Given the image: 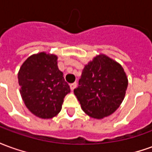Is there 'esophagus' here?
Returning a JSON list of instances; mask_svg holds the SVG:
<instances>
[{"mask_svg": "<svg viewBox=\"0 0 152 152\" xmlns=\"http://www.w3.org/2000/svg\"><path fill=\"white\" fill-rule=\"evenodd\" d=\"M76 86H77V83L76 82H74L72 84H71L70 85V88H71V90H74V89L76 88Z\"/></svg>", "mask_w": 152, "mask_h": 152, "instance_id": "obj_1", "label": "esophagus"}]
</instances>
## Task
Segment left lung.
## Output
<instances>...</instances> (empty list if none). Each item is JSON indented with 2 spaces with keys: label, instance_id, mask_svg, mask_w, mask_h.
<instances>
[{
  "label": "left lung",
  "instance_id": "obj_1",
  "mask_svg": "<svg viewBox=\"0 0 152 152\" xmlns=\"http://www.w3.org/2000/svg\"><path fill=\"white\" fill-rule=\"evenodd\" d=\"M127 87L128 78L122 66L100 53L85 65L74 94L86 114L100 120L116 111Z\"/></svg>",
  "mask_w": 152,
  "mask_h": 152
}]
</instances>
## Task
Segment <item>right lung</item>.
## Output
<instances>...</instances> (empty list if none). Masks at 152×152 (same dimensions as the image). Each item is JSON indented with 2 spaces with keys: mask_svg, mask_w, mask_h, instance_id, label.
Segmentation results:
<instances>
[{
  "mask_svg": "<svg viewBox=\"0 0 152 152\" xmlns=\"http://www.w3.org/2000/svg\"><path fill=\"white\" fill-rule=\"evenodd\" d=\"M20 94L25 106L41 119L56 116L70 86L58 67V56L40 52L28 57L18 73Z\"/></svg>",
  "mask_w": 152,
  "mask_h": 152,
  "instance_id": "1",
  "label": "right lung"
}]
</instances>
